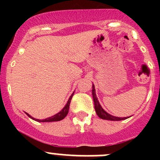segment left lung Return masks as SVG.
I'll use <instances>...</instances> for the list:
<instances>
[{
  "instance_id": "1",
  "label": "left lung",
  "mask_w": 160,
  "mask_h": 160,
  "mask_svg": "<svg viewBox=\"0 0 160 160\" xmlns=\"http://www.w3.org/2000/svg\"><path fill=\"white\" fill-rule=\"evenodd\" d=\"M92 95H93V102H94V108H95V111H96L97 114L99 116V118H101L104 119V120H110V121H121V120H125V119L128 118L129 117H126V118H118V117H115V116L111 115L110 114L106 112L104 109L102 108V107L100 104L99 101H98V98H97L96 95V92H95V88H94V85L93 84L92 86Z\"/></svg>"
}]
</instances>
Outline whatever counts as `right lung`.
I'll return each instance as SVG.
<instances>
[{
	"label": "right lung",
	"instance_id": "add662e5",
	"mask_svg": "<svg viewBox=\"0 0 160 160\" xmlns=\"http://www.w3.org/2000/svg\"><path fill=\"white\" fill-rule=\"evenodd\" d=\"M73 93H72V95L70 97V98H69L68 101H67V104L65 105V107L63 108L60 111H59V113H57V114H56L55 115L52 116V117H49V118H47L46 119H42V120H40V119H36V118H34L33 117H32V116L30 115V114H28V113H25V114H27V115L28 116V117L31 118L32 119H33V120L36 121V122H59V121H61L62 120V119L66 117V116L67 115V114H68L69 112V108H70V101H71V99H72V96H73Z\"/></svg>",
	"mask_w": 160,
	"mask_h": 160
}]
</instances>
